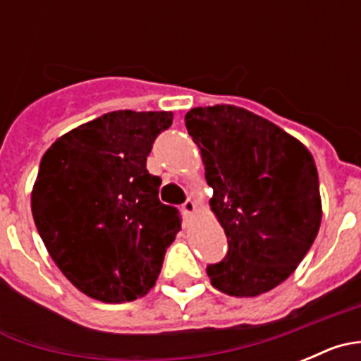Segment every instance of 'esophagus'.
I'll list each match as a JSON object with an SVG mask.
<instances>
[{
	"label": "esophagus",
	"instance_id": "esophagus-1",
	"mask_svg": "<svg viewBox=\"0 0 361 361\" xmlns=\"http://www.w3.org/2000/svg\"><path fill=\"white\" fill-rule=\"evenodd\" d=\"M183 212L186 213V215H193V213L197 212V204L193 202V200H191V199H188L186 202L183 204Z\"/></svg>",
	"mask_w": 361,
	"mask_h": 361
}]
</instances>
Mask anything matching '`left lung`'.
I'll return each mask as SVG.
<instances>
[{
  "label": "left lung",
  "instance_id": "left-lung-1",
  "mask_svg": "<svg viewBox=\"0 0 361 361\" xmlns=\"http://www.w3.org/2000/svg\"><path fill=\"white\" fill-rule=\"evenodd\" d=\"M188 133L200 148L209 200L228 255L208 266L212 286L258 296L289 279L322 222L318 171L298 139L233 104L191 108Z\"/></svg>",
  "mask_w": 361,
  "mask_h": 361
}]
</instances>
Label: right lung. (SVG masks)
Returning a JSON list of instances; mask_svg holds the SVG:
<instances>
[{"label":"right lung","mask_w":361,"mask_h":361,"mask_svg":"<svg viewBox=\"0 0 361 361\" xmlns=\"http://www.w3.org/2000/svg\"><path fill=\"white\" fill-rule=\"evenodd\" d=\"M171 121V111H110L59 137L41 159L34 222L56 266L90 298L145 296L180 231L177 208L159 200L161 178L146 170Z\"/></svg>","instance_id":"right-lung-1"}]
</instances>
